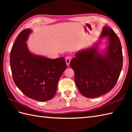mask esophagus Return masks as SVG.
<instances>
[{
  "instance_id": "obj_1",
  "label": "esophagus",
  "mask_w": 132,
  "mask_h": 132,
  "mask_svg": "<svg viewBox=\"0 0 132 132\" xmlns=\"http://www.w3.org/2000/svg\"><path fill=\"white\" fill-rule=\"evenodd\" d=\"M71 60V57H67L66 58V64L68 66H69L70 64V61Z\"/></svg>"
}]
</instances>
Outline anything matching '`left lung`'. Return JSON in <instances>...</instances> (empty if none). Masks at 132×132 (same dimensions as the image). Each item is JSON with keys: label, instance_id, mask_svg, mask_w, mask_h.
<instances>
[{"label": "left lung", "instance_id": "obj_1", "mask_svg": "<svg viewBox=\"0 0 132 132\" xmlns=\"http://www.w3.org/2000/svg\"><path fill=\"white\" fill-rule=\"evenodd\" d=\"M106 37L107 45L100 52L98 41L88 48L79 50L70 66L75 72V82L84 96L94 98L110 91L118 80L122 68V47L118 36L104 26L100 38Z\"/></svg>", "mask_w": 132, "mask_h": 132}]
</instances>
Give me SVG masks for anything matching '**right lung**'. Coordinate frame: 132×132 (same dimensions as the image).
<instances>
[{"label": "right lung", "instance_id": "right-lung-1", "mask_svg": "<svg viewBox=\"0 0 132 132\" xmlns=\"http://www.w3.org/2000/svg\"><path fill=\"white\" fill-rule=\"evenodd\" d=\"M32 32L24 29L16 38L10 53L14 82L30 99L45 102L54 96L61 76L67 68L63 57L47 58L31 53L27 41Z\"/></svg>", "mask_w": 132, "mask_h": 132}]
</instances>
